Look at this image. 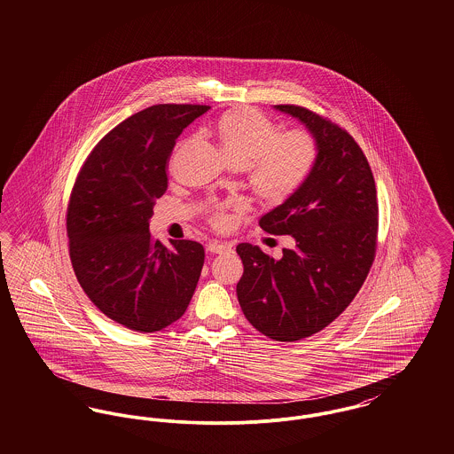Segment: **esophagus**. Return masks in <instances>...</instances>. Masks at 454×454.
<instances>
[{
  "mask_svg": "<svg viewBox=\"0 0 454 454\" xmlns=\"http://www.w3.org/2000/svg\"><path fill=\"white\" fill-rule=\"evenodd\" d=\"M206 248H207L209 254H224V252H228L231 247H230L228 243H223V241H209Z\"/></svg>",
  "mask_w": 454,
  "mask_h": 454,
  "instance_id": "obj_1",
  "label": "esophagus"
}]
</instances>
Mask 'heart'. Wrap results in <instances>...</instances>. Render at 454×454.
Wrapping results in <instances>:
<instances>
[{
  "instance_id": "b5f03b06",
  "label": "heart",
  "mask_w": 454,
  "mask_h": 454,
  "mask_svg": "<svg viewBox=\"0 0 454 454\" xmlns=\"http://www.w3.org/2000/svg\"><path fill=\"white\" fill-rule=\"evenodd\" d=\"M217 145L228 161L247 173V185L265 206H279L301 189L318 158L311 132L279 128L252 107L224 112L216 122ZM228 204L213 202L209 221L216 228L230 224Z\"/></svg>"
}]
</instances>
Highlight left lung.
<instances>
[{
  "label": "left lung",
  "mask_w": 454,
  "mask_h": 454,
  "mask_svg": "<svg viewBox=\"0 0 454 454\" xmlns=\"http://www.w3.org/2000/svg\"><path fill=\"white\" fill-rule=\"evenodd\" d=\"M300 119L318 145L301 189L260 217L270 235H291L294 248L270 259L239 243L238 301L260 333L279 342L306 339L332 324L356 298L376 255L378 200L371 167L354 137L308 108L274 106Z\"/></svg>",
  "instance_id": "8db88e82"
}]
</instances>
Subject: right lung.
<instances>
[{
    "instance_id": "obj_1",
    "label": "right lung",
    "mask_w": 454,
    "mask_h": 454,
    "mask_svg": "<svg viewBox=\"0 0 454 454\" xmlns=\"http://www.w3.org/2000/svg\"><path fill=\"white\" fill-rule=\"evenodd\" d=\"M207 106L160 104L106 134L69 195L66 230L76 279L115 324L152 333L176 322L192 300L204 247L150 233L154 200L167 192L175 139Z\"/></svg>"
}]
</instances>
